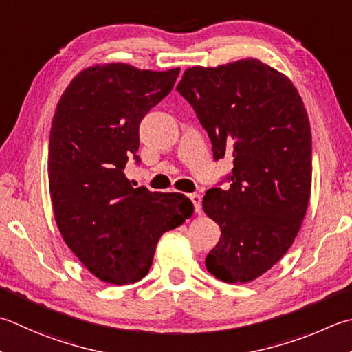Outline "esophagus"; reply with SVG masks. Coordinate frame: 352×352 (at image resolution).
Listing matches in <instances>:
<instances>
[{
    "label": "esophagus",
    "mask_w": 352,
    "mask_h": 352,
    "mask_svg": "<svg viewBox=\"0 0 352 352\" xmlns=\"http://www.w3.org/2000/svg\"><path fill=\"white\" fill-rule=\"evenodd\" d=\"M188 197H189V199L192 201V204H194L195 213H201V195H199V194H190Z\"/></svg>",
    "instance_id": "obj_1"
}]
</instances>
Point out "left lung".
<instances>
[{"instance_id": "1", "label": "left lung", "mask_w": 352, "mask_h": 352, "mask_svg": "<svg viewBox=\"0 0 352 352\" xmlns=\"http://www.w3.org/2000/svg\"><path fill=\"white\" fill-rule=\"evenodd\" d=\"M208 131L215 160L230 155L226 189L203 210L221 229L208 272L247 284L270 270L298 236L311 194V129L293 82L259 59L190 67L177 87Z\"/></svg>"}]
</instances>
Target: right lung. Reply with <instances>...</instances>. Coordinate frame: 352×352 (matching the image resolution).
<instances>
[{
	"label": "right lung",
	"instance_id": "obj_1",
	"mask_svg": "<svg viewBox=\"0 0 352 352\" xmlns=\"http://www.w3.org/2000/svg\"><path fill=\"white\" fill-rule=\"evenodd\" d=\"M180 68L140 70L123 62L88 67L56 105L48 143V189L65 244L108 284H134L153 265L158 239L194 213L177 192L133 188L126 163L139 126L174 88Z\"/></svg>",
	"mask_w": 352,
	"mask_h": 352
}]
</instances>
